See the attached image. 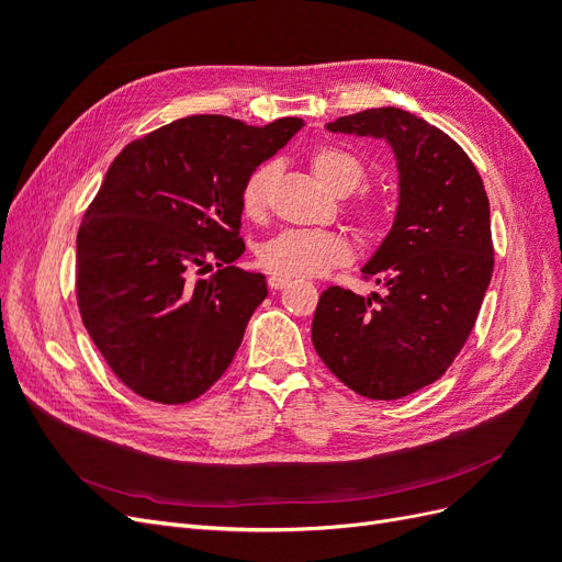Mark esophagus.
Masks as SVG:
<instances>
[{
	"label": "esophagus",
	"instance_id": "esophagus-1",
	"mask_svg": "<svg viewBox=\"0 0 562 562\" xmlns=\"http://www.w3.org/2000/svg\"><path fill=\"white\" fill-rule=\"evenodd\" d=\"M288 283H291V279H288V277H269V288H271V291H283Z\"/></svg>",
	"mask_w": 562,
	"mask_h": 562
}]
</instances>
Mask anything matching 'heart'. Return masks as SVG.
I'll return each instance as SVG.
<instances>
[{
    "label": "heart",
    "mask_w": 562,
    "mask_h": 562,
    "mask_svg": "<svg viewBox=\"0 0 562 562\" xmlns=\"http://www.w3.org/2000/svg\"><path fill=\"white\" fill-rule=\"evenodd\" d=\"M312 173L326 187L328 192L345 196L353 190H359L366 180V168L356 159L351 151L323 145L314 149L310 159ZM271 182H274V166L262 164L248 176L241 190V209L248 217H262ZM356 217L366 229H375L382 225V213L372 206H359ZM260 265L271 271L274 277L288 279H304V277H321L328 269L347 265L353 258V248L345 234L337 232H304L291 229L281 232L274 239L262 244Z\"/></svg>",
    "instance_id": "b5f03b06"
}]
</instances>
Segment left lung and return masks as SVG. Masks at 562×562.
Wrapping results in <instances>:
<instances>
[{
    "label": "left lung",
    "mask_w": 562,
    "mask_h": 562,
    "mask_svg": "<svg viewBox=\"0 0 562 562\" xmlns=\"http://www.w3.org/2000/svg\"><path fill=\"white\" fill-rule=\"evenodd\" d=\"M326 128L389 143L398 209L363 265L384 295L330 285L316 304L312 342L356 394L396 401L443 375L473 330L495 267L490 201L467 151L422 116L375 108Z\"/></svg>",
    "instance_id": "obj_1"
}]
</instances>
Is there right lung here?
Instances as JSON below:
<instances>
[{"label": "right lung", "mask_w": 562, "mask_h": 562, "mask_svg": "<svg viewBox=\"0 0 562 562\" xmlns=\"http://www.w3.org/2000/svg\"><path fill=\"white\" fill-rule=\"evenodd\" d=\"M302 126L194 114L133 140L108 168L77 234V304L138 396L190 403L229 368L267 297L265 274L232 265L246 250L244 182Z\"/></svg>", "instance_id": "obj_1"}]
</instances>
